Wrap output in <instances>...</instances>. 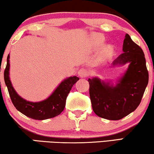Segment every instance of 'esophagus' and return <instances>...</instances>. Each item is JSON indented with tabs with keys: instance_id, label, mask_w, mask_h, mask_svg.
I'll return each mask as SVG.
<instances>
[{
	"instance_id": "esophagus-1",
	"label": "esophagus",
	"mask_w": 154,
	"mask_h": 154,
	"mask_svg": "<svg viewBox=\"0 0 154 154\" xmlns=\"http://www.w3.org/2000/svg\"><path fill=\"white\" fill-rule=\"evenodd\" d=\"M78 73H79V75L81 78H85L88 76V72L85 69H81L79 70Z\"/></svg>"
}]
</instances>
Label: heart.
<instances>
[{
	"label": "heart",
	"mask_w": 154,
	"mask_h": 154,
	"mask_svg": "<svg viewBox=\"0 0 154 154\" xmlns=\"http://www.w3.org/2000/svg\"><path fill=\"white\" fill-rule=\"evenodd\" d=\"M103 37L101 36V35H94L93 37V39H92V42H93V45L96 46V47H98V46H101L103 42ZM112 51V47L110 45H107L105 46L104 47L101 49V54L102 56H103V58H106L108 57L109 55L111 54Z\"/></svg>",
	"instance_id": "obj_1"
}]
</instances>
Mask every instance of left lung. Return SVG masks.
Wrapping results in <instances>:
<instances>
[{
    "label": "left lung",
    "mask_w": 154,
    "mask_h": 154,
    "mask_svg": "<svg viewBox=\"0 0 154 154\" xmlns=\"http://www.w3.org/2000/svg\"><path fill=\"white\" fill-rule=\"evenodd\" d=\"M123 51L112 65H129L116 85L97 77L88 79L94 112L106 119L119 120L133 112L141 102L149 82L143 51L128 34L125 35Z\"/></svg>",
    "instance_id": "8db88e82"
}]
</instances>
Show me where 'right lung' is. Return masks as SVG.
Here are the masks:
<instances>
[{
	"label": "right lung",
	"instance_id": "obj_1",
	"mask_svg": "<svg viewBox=\"0 0 154 154\" xmlns=\"http://www.w3.org/2000/svg\"><path fill=\"white\" fill-rule=\"evenodd\" d=\"M4 80L12 102L17 110L33 119L44 120L59 115L63 111L66 97L72 88L79 80L77 76H71L61 82L49 97L39 102H30L21 98L12 87L10 80V54L7 58L4 72Z\"/></svg>",
	"mask_w": 154,
	"mask_h": 154
}]
</instances>
